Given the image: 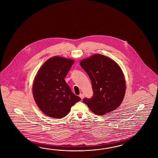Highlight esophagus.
Returning <instances> with one entry per match:
<instances>
[{
  "mask_svg": "<svg viewBox=\"0 0 158 158\" xmlns=\"http://www.w3.org/2000/svg\"><path fill=\"white\" fill-rule=\"evenodd\" d=\"M79 97H80L81 99H82L84 97V94H80V95H79Z\"/></svg>",
  "mask_w": 158,
  "mask_h": 158,
  "instance_id": "1",
  "label": "esophagus"
}]
</instances>
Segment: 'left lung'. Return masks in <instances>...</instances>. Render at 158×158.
I'll return each instance as SVG.
<instances>
[{
    "mask_svg": "<svg viewBox=\"0 0 158 158\" xmlns=\"http://www.w3.org/2000/svg\"><path fill=\"white\" fill-rule=\"evenodd\" d=\"M80 64L90 78L93 90V96L85 98L84 103L98 115L116 109L123 101L126 89L119 65L111 58L97 54L82 60Z\"/></svg>",
    "mask_w": 158,
    "mask_h": 158,
    "instance_id": "8db88e82",
    "label": "left lung"
}]
</instances>
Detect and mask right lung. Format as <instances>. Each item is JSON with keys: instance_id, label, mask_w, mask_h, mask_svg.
Segmentation results:
<instances>
[{"instance_id": "1", "label": "right lung", "mask_w": 158, "mask_h": 158, "mask_svg": "<svg viewBox=\"0 0 158 158\" xmlns=\"http://www.w3.org/2000/svg\"><path fill=\"white\" fill-rule=\"evenodd\" d=\"M73 63L72 59L54 56L47 60L37 72L33 85L34 99L48 116L64 118L81 100L64 80Z\"/></svg>"}]
</instances>
